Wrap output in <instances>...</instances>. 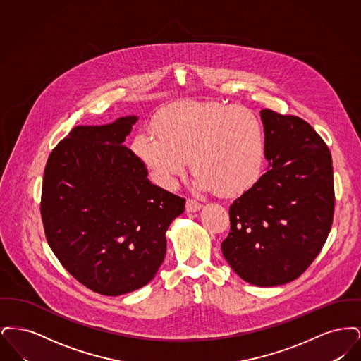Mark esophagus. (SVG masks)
<instances>
[{"instance_id": "esophagus-1", "label": "esophagus", "mask_w": 361, "mask_h": 361, "mask_svg": "<svg viewBox=\"0 0 361 361\" xmlns=\"http://www.w3.org/2000/svg\"><path fill=\"white\" fill-rule=\"evenodd\" d=\"M185 208L188 212H196L202 208V204L199 202H196L195 199H188L187 203H185Z\"/></svg>"}]
</instances>
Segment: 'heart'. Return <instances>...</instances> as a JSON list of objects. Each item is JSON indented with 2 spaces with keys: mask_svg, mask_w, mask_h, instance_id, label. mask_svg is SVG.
<instances>
[{
  "mask_svg": "<svg viewBox=\"0 0 361 361\" xmlns=\"http://www.w3.org/2000/svg\"><path fill=\"white\" fill-rule=\"evenodd\" d=\"M134 152L155 180L173 187L192 161L200 189L235 195L250 188L265 157V130L243 106L185 103L168 109L157 131L140 133Z\"/></svg>",
  "mask_w": 361,
  "mask_h": 361,
  "instance_id": "1",
  "label": "heart"
}]
</instances>
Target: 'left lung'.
<instances>
[{
  "mask_svg": "<svg viewBox=\"0 0 361 361\" xmlns=\"http://www.w3.org/2000/svg\"><path fill=\"white\" fill-rule=\"evenodd\" d=\"M259 114L269 168L230 206L222 253L245 281L275 287L302 275L326 242L334 214L333 162L307 121L272 109Z\"/></svg>",
  "mask_w": 361,
  "mask_h": 361,
  "instance_id": "8db88e82",
  "label": "left lung"
}]
</instances>
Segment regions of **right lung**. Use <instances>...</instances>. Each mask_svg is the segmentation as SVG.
<instances>
[{"label": "right lung", "mask_w": 361, "mask_h": 361, "mask_svg": "<svg viewBox=\"0 0 361 361\" xmlns=\"http://www.w3.org/2000/svg\"><path fill=\"white\" fill-rule=\"evenodd\" d=\"M137 116L77 126L46 164L40 212L46 238L66 271L89 290L118 296L153 280L165 233L185 199L147 178L123 143Z\"/></svg>", "instance_id": "1"}]
</instances>
